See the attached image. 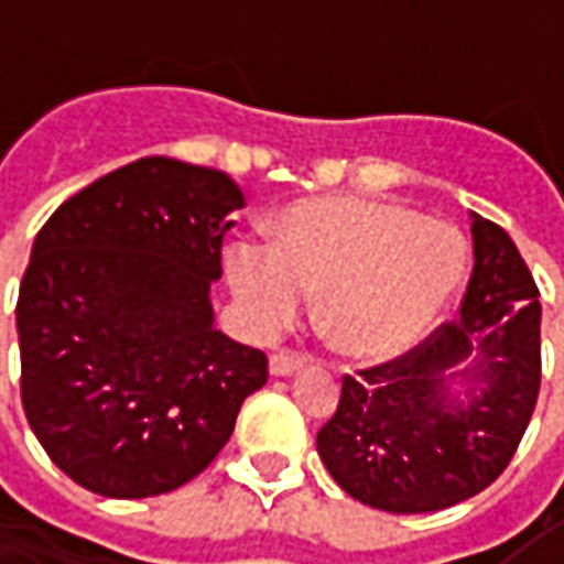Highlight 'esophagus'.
<instances>
[{
  "mask_svg": "<svg viewBox=\"0 0 564 564\" xmlns=\"http://www.w3.org/2000/svg\"><path fill=\"white\" fill-rule=\"evenodd\" d=\"M302 366H305V359L299 354H286V350H278V354H271L269 359L271 378H290V375H295Z\"/></svg>",
  "mask_w": 564,
  "mask_h": 564,
  "instance_id": "34e87169",
  "label": "esophagus"
}]
</instances>
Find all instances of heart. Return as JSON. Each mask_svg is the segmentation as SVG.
<instances>
[{"mask_svg":"<svg viewBox=\"0 0 564 564\" xmlns=\"http://www.w3.org/2000/svg\"><path fill=\"white\" fill-rule=\"evenodd\" d=\"M465 241L399 202L317 196L274 217L271 247L235 241L226 278L257 332L290 326L319 295L323 338L350 359H390L423 338L465 274Z\"/></svg>","mask_w":564,"mask_h":564,"instance_id":"heart-1","label":"heart"}]
</instances>
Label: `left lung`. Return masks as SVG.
Segmentation results:
<instances>
[{"label": "left lung", "instance_id": "left-lung-1", "mask_svg": "<svg viewBox=\"0 0 564 564\" xmlns=\"http://www.w3.org/2000/svg\"><path fill=\"white\" fill-rule=\"evenodd\" d=\"M471 241L459 317L411 354L347 375L338 411L317 432L326 471L368 508L432 513L484 492L532 420L538 286L501 226L471 214Z\"/></svg>", "mask_w": 564, "mask_h": 564}]
</instances>
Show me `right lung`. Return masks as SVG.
Here are the masks:
<instances>
[{"instance_id":"obj_1","label":"right lung","mask_w":564,"mask_h":564,"mask_svg":"<svg viewBox=\"0 0 564 564\" xmlns=\"http://www.w3.org/2000/svg\"><path fill=\"white\" fill-rule=\"evenodd\" d=\"M245 193L217 169L144 156L63 202L20 281V399L47 456L105 498L172 492L208 468L262 350L214 323L223 235Z\"/></svg>"}]
</instances>
